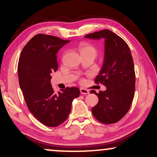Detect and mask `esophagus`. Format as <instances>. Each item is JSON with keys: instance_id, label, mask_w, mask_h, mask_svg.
Wrapping results in <instances>:
<instances>
[{"instance_id": "obj_1", "label": "esophagus", "mask_w": 157, "mask_h": 157, "mask_svg": "<svg viewBox=\"0 0 157 157\" xmlns=\"http://www.w3.org/2000/svg\"><path fill=\"white\" fill-rule=\"evenodd\" d=\"M80 91H81V94H83V95H86V94H89V91H88V90L85 89H82V88L80 89Z\"/></svg>"}]
</instances>
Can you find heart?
I'll use <instances>...</instances> for the list:
<instances>
[{
  "label": "heart",
  "mask_w": 157,
  "mask_h": 157,
  "mask_svg": "<svg viewBox=\"0 0 157 157\" xmlns=\"http://www.w3.org/2000/svg\"><path fill=\"white\" fill-rule=\"evenodd\" d=\"M78 49L81 54H86V53H93L96 54V49L93 45L86 42H81L78 46Z\"/></svg>",
  "instance_id": "1"
}]
</instances>
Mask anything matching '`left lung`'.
Here are the masks:
<instances>
[{
  "instance_id": "obj_1",
  "label": "left lung",
  "mask_w": 157,
  "mask_h": 157,
  "mask_svg": "<svg viewBox=\"0 0 157 157\" xmlns=\"http://www.w3.org/2000/svg\"><path fill=\"white\" fill-rule=\"evenodd\" d=\"M85 38L105 39L104 63L94 82L101 83L106 90L99 93L91 91L98 97L92 113L102 124L117 123L127 113L134 97L136 76L130 48L121 37L107 29L88 34Z\"/></svg>"
}]
</instances>
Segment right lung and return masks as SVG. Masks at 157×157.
I'll return each mask as SVG.
<instances>
[{"label":"right lung","instance_id":"obj_1","mask_svg":"<svg viewBox=\"0 0 157 157\" xmlns=\"http://www.w3.org/2000/svg\"><path fill=\"white\" fill-rule=\"evenodd\" d=\"M68 40L39 33L34 36L21 51L18 64L19 84L31 113L44 125L59 126L67 119L73 100L80 94L76 87L54 92L51 73L56 71V53Z\"/></svg>","mask_w":157,"mask_h":157}]
</instances>
